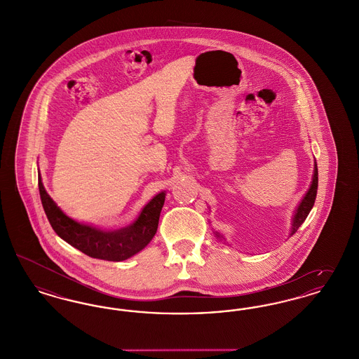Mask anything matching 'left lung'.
<instances>
[{
    "label": "left lung",
    "instance_id": "left-lung-1",
    "mask_svg": "<svg viewBox=\"0 0 359 359\" xmlns=\"http://www.w3.org/2000/svg\"><path fill=\"white\" fill-rule=\"evenodd\" d=\"M316 194H318V165H316V161H315V165H313V176H312V183L308 188L304 198L302 199V202L297 205V208L294 210V214H293V218H292V227H290V236H293L297 229L303 224V222L306 221V218L309 214V211L312 210L313 203H315V199H316ZM214 236L217 237L218 241H221L223 243H227L226 238L223 237L221 233L218 231H214Z\"/></svg>",
    "mask_w": 359,
    "mask_h": 359
}]
</instances>
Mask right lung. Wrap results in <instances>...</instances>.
Returning <instances> with one entry per match:
<instances>
[{"instance_id": "1", "label": "right lung", "mask_w": 359, "mask_h": 359, "mask_svg": "<svg viewBox=\"0 0 359 359\" xmlns=\"http://www.w3.org/2000/svg\"><path fill=\"white\" fill-rule=\"evenodd\" d=\"M39 191L41 205L55 233L87 256L106 261L128 259L141 252L152 241L165 201V191H161L145 205L132 224L118 230H104L90 223L75 221L65 214L47 194L40 172Z\"/></svg>"}]
</instances>
